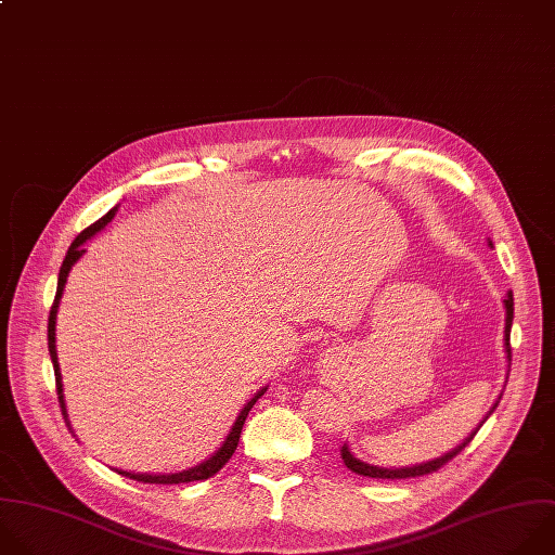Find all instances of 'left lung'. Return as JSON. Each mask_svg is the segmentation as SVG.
<instances>
[{
  "label": "left lung",
  "instance_id": "1",
  "mask_svg": "<svg viewBox=\"0 0 555 555\" xmlns=\"http://www.w3.org/2000/svg\"><path fill=\"white\" fill-rule=\"evenodd\" d=\"M488 246L490 248H494V244H492V240H488ZM503 307H505V331H503V350H505V359H507V375H509V359H512V352H509V331H512V320H514V296H512V292H507L505 294V298H503ZM507 379V377H505ZM507 384V382H505ZM503 390H505V386H503ZM503 395V392H501ZM501 395L496 397V401H494V405L490 408V412L483 416V421L464 438V442H460L455 449H451V451H447L444 455H440V457H434V460H429V462H421V464H412V466H401V468H397V466H392V468H386V466H375V464H367V462H361L359 457H354L352 455V451L348 449V444H344L341 447V460H344V464L352 470V473H357V475H363V477H375V479H408V477H423V475H429V473H436L440 466H444L449 460H453L473 438H475V434L479 431V427L488 421V416L496 410V405H499V401H501Z\"/></svg>",
  "mask_w": 555,
  "mask_h": 555
}]
</instances>
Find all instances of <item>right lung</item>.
Instances as JSON below:
<instances>
[{
  "label": "right lung",
  "mask_w": 555,
  "mask_h": 555,
  "mask_svg": "<svg viewBox=\"0 0 555 555\" xmlns=\"http://www.w3.org/2000/svg\"><path fill=\"white\" fill-rule=\"evenodd\" d=\"M117 209H119V205H115L104 218H100L95 224H91L89 229H85V231L72 242L69 250H67V255H65V261H63V266H61V272H59L56 298H54V305H52V311H50V322H48V348H50V357H52V363H54V375H56V390H59L61 412H63V416H65L69 429H72V425H69V416H67V405H65V395H63V375H61L59 352H56V313H59V305H61V298H63V292H65V283H67L69 270H72L74 263L87 253V250H85V244H87L91 237H95V235L115 218ZM266 390H268V386H263V388L242 408V412L237 414V418H235V423H233L229 436L224 438V442H222V444L218 447V451H216L211 457H207L205 462H201V464H196V466H192V468L178 470V473H158V475H154V473H132V470H121V468H115V470H117L119 475L128 477V479H137V481H143V483H165V486H167V483L203 481V479L214 477V475L231 460V455L235 453L237 442H240V436H242V427H244V423H246V416H248V412L253 410V405L266 395ZM72 434H74V431H72Z\"/></svg>",
  "instance_id": "obj_1"
}]
</instances>
